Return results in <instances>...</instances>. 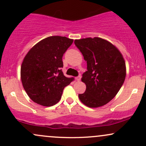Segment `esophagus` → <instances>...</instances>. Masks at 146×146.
Instances as JSON below:
<instances>
[{"label": "esophagus", "mask_w": 146, "mask_h": 146, "mask_svg": "<svg viewBox=\"0 0 146 146\" xmlns=\"http://www.w3.org/2000/svg\"><path fill=\"white\" fill-rule=\"evenodd\" d=\"M75 79H76L77 81H80V80H81V76H80V75H79V76L77 77Z\"/></svg>", "instance_id": "34e87169"}]
</instances>
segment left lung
<instances>
[{"label":"left lung","instance_id":"8db88e82","mask_svg":"<svg viewBox=\"0 0 146 146\" xmlns=\"http://www.w3.org/2000/svg\"><path fill=\"white\" fill-rule=\"evenodd\" d=\"M74 43L87 63L82 78L86 88L78 95L80 101L90 108L106 104L124 82L126 68L123 56L116 46L101 38L75 40Z\"/></svg>","mask_w":146,"mask_h":146}]
</instances>
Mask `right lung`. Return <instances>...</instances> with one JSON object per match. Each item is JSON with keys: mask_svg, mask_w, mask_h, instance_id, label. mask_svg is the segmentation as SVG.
<instances>
[{"mask_svg": "<svg viewBox=\"0 0 146 146\" xmlns=\"http://www.w3.org/2000/svg\"><path fill=\"white\" fill-rule=\"evenodd\" d=\"M73 40L50 36L35 44L25 56L21 68L22 84L32 101L51 106L61 99L65 86L74 80L63 74L62 56Z\"/></svg>", "mask_w": 146, "mask_h": 146, "instance_id": "1", "label": "right lung"}]
</instances>
